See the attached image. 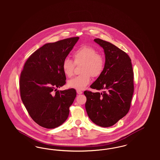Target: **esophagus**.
I'll use <instances>...</instances> for the list:
<instances>
[{
	"instance_id": "esophagus-1",
	"label": "esophagus",
	"mask_w": 160,
	"mask_h": 160,
	"mask_svg": "<svg viewBox=\"0 0 160 160\" xmlns=\"http://www.w3.org/2000/svg\"><path fill=\"white\" fill-rule=\"evenodd\" d=\"M77 93L78 94L80 95V94H82V93H83V92L81 91H79V90H77Z\"/></svg>"
}]
</instances>
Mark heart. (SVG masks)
<instances>
[{
	"instance_id": "obj_1",
	"label": "heart",
	"mask_w": 160,
	"mask_h": 160,
	"mask_svg": "<svg viewBox=\"0 0 160 160\" xmlns=\"http://www.w3.org/2000/svg\"><path fill=\"white\" fill-rule=\"evenodd\" d=\"M73 58L74 63L68 58L65 59L62 62V69L66 76L71 77L74 74V63H82V74L68 80L67 85L69 88L77 90H83L91 83V76L97 77L101 74L105 67V59L103 56L98 54L96 48L89 46L79 47L73 54Z\"/></svg>"
}]
</instances>
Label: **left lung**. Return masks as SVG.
<instances>
[{
    "label": "left lung",
    "mask_w": 160,
    "mask_h": 160,
    "mask_svg": "<svg viewBox=\"0 0 160 160\" xmlns=\"http://www.w3.org/2000/svg\"><path fill=\"white\" fill-rule=\"evenodd\" d=\"M103 49L105 67L92 84V89H104L102 93L86 91L85 107L90 119L102 127H109L129 111L134 92V73L129 56L112 43L96 38Z\"/></svg>",
    "instance_id": "obj_1"
}]
</instances>
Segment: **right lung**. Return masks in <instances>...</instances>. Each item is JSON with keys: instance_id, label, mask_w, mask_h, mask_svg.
<instances>
[{"instance_id": "add662e5", "label": "right lung", "mask_w": 160, "mask_h": 160, "mask_svg": "<svg viewBox=\"0 0 160 160\" xmlns=\"http://www.w3.org/2000/svg\"><path fill=\"white\" fill-rule=\"evenodd\" d=\"M79 37L47 43L32 54L20 78V96L32 119L48 129L65 122L76 97L74 89L59 91L66 83L62 62Z\"/></svg>"}]
</instances>
